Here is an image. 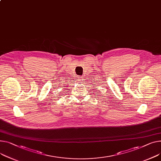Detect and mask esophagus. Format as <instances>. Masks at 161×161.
Listing matches in <instances>:
<instances>
[{"label": "esophagus", "instance_id": "esophagus-1", "mask_svg": "<svg viewBox=\"0 0 161 161\" xmlns=\"http://www.w3.org/2000/svg\"><path fill=\"white\" fill-rule=\"evenodd\" d=\"M77 80H78V81L81 82V81H83V77H81V76H78V77H77Z\"/></svg>", "mask_w": 161, "mask_h": 161}]
</instances>
